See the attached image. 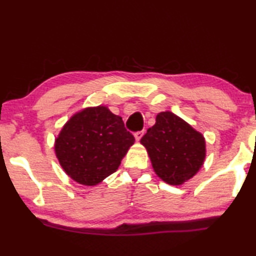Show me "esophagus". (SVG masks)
<instances>
[{
    "label": "esophagus",
    "mask_w": 256,
    "mask_h": 256,
    "mask_svg": "<svg viewBox=\"0 0 256 256\" xmlns=\"http://www.w3.org/2000/svg\"><path fill=\"white\" fill-rule=\"evenodd\" d=\"M144 136V131H138V132H136L134 133V138H136V142H139L140 139H142V136Z\"/></svg>",
    "instance_id": "esophagus-1"
}]
</instances>
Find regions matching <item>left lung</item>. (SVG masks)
I'll list each match as a JSON object with an SVG mask.
<instances>
[{"label":"left lung","mask_w":256,"mask_h":256,"mask_svg":"<svg viewBox=\"0 0 256 256\" xmlns=\"http://www.w3.org/2000/svg\"><path fill=\"white\" fill-rule=\"evenodd\" d=\"M140 142L148 152L154 172L168 184H182L203 166L204 136L170 111L158 114Z\"/></svg>","instance_id":"obj_1"}]
</instances>
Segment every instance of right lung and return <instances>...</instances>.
<instances>
[{"label": "right lung", "instance_id": "1", "mask_svg": "<svg viewBox=\"0 0 256 256\" xmlns=\"http://www.w3.org/2000/svg\"><path fill=\"white\" fill-rule=\"evenodd\" d=\"M134 142L122 117L106 106L87 108L64 124L56 139L61 167L74 181L95 186L118 169Z\"/></svg>", "mask_w": 256, "mask_h": 256}]
</instances>
